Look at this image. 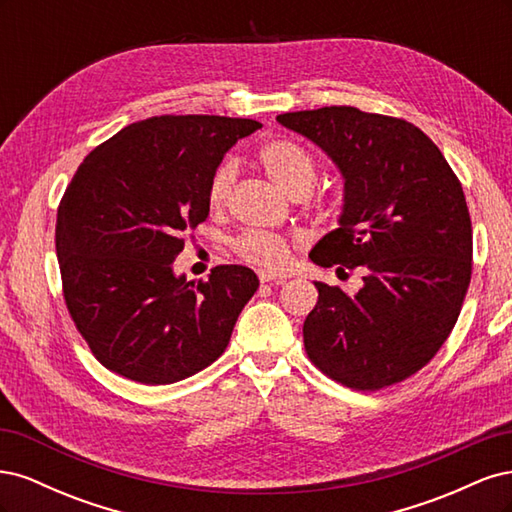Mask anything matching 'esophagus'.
Listing matches in <instances>:
<instances>
[{
	"instance_id": "obj_1",
	"label": "esophagus",
	"mask_w": 512,
	"mask_h": 512,
	"mask_svg": "<svg viewBox=\"0 0 512 512\" xmlns=\"http://www.w3.org/2000/svg\"><path fill=\"white\" fill-rule=\"evenodd\" d=\"M286 273H277V271H265V269H260L258 271V280L265 284V282H275V284H284L286 282Z\"/></svg>"
}]
</instances>
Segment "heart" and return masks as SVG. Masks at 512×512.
I'll return each mask as SVG.
<instances>
[{
    "instance_id": "b5f03b06",
    "label": "heart",
    "mask_w": 512,
    "mask_h": 512,
    "mask_svg": "<svg viewBox=\"0 0 512 512\" xmlns=\"http://www.w3.org/2000/svg\"><path fill=\"white\" fill-rule=\"evenodd\" d=\"M258 158L262 168L267 170V175L290 196L307 194L312 190L316 179V162L312 153L301 145L288 141V138H275V141L262 145ZM235 175L237 170L232 162L222 164L213 173L207 190V200L213 209H220L228 200ZM232 245H235V252L243 260L252 262V265L280 267L288 260L286 241L277 235H269V232H243Z\"/></svg>"
}]
</instances>
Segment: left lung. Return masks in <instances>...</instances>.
<instances>
[{
    "label": "left lung",
    "mask_w": 512,
    "mask_h": 512,
    "mask_svg": "<svg viewBox=\"0 0 512 512\" xmlns=\"http://www.w3.org/2000/svg\"><path fill=\"white\" fill-rule=\"evenodd\" d=\"M316 143L344 177L339 228L309 254L320 267H363L350 294L314 282L303 324L312 363L356 391L423 369L451 335L472 277V222L463 188L412 123L354 106L277 115Z\"/></svg>",
    "instance_id": "obj_1"
}]
</instances>
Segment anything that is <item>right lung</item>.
Wrapping results in <instances>:
<instances>
[{"label": "right lung", "instance_id": "add662e5", "mask_svg": "<svg viewBox=\"0 0 512 512\" xmlns=\"http://www.w3.org/2000/svg\"><path fill=\"white\" fill-rule=\"evenodd\" d=\"M254 119L160 115L117 132L76 170L57 211L68 312L96 359L141 384H173L226 350L258 277L241 265L209 280L175 275L183 235L207 220L224 153Z\"/></svg>", "mask_w": 512, "mask_h": 512}]
</instances>
